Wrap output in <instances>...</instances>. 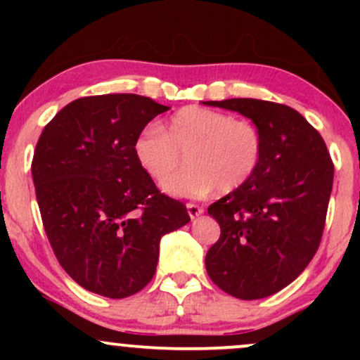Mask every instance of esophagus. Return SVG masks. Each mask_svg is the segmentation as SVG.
<instances>
[{
  "mask_svg": "<svg viewBox=\"0 0 360 360\" xmlns=\"http://www.w3.org/2000/svg\"><path fill=\"white\" fill-rule=\"evenodd\" d=\"M186 208H188V214H189V217H191V218L200 217V214L205 212V210L201 208L200 205H196V203H188V205H186Z\"/></svg>",
  "mask_w": 360,
  "mask_h": 360,
  "instance_id": "obj_1",
  "label": "esophagus"
}]
</instances>
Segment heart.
<instances>
[{
  "mask_svg": "<svg viewBox=\"0 0 360 360\" xmlns=\"http://www.w3.org/2000/svg\"><path fill=\"white\" fill-rule=\"evenodd\" d=\"M262 135L254 123L205 106H186L162 130L148 127L135 139L140 167L164 183L186 155L192 166L164 184L176 196H205L213 189L232 193L252 179L262 159Z\"/></svg>",
  "mask_w": 360,
  "mask_h": 360,
  "instance_id": "heart-1",
  "label": "heart"
}]
</instances>
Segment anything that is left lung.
<instances>
[{
  "label": "left lung",
  "mask_w": 360,
  "mask_h": 360,
  "mask_svg": "<svg viewBox=\"0 0 360 360\" xmlns=\"http://www.w3.org/2000/svg\"><path fill=\"white\" fill-rule=\"evenodd\" d=\"M205 105L250 118L264 143L249 183L208 206L221 233L206 254V272L235 298H267L298 278L316 254L333 162L321 135L286 105L252 98Z\"/></svg>",
  "instance_id": "left-lung-1"
}]
</instances>
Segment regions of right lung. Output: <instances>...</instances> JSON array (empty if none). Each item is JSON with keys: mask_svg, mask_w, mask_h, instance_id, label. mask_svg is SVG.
<instances>
[{"mask_svg": "<svg viewBox=\"0 0 360 360\" xmlns=\"http://www.w3.org/2000/svg\"><path fill=\"white\" fill-rule=\"evenodd\" d=\"M169 106L139 94L69 103L44 128L32 176L53 254L79 286L128 298L154 278L162 235L191 218L157 189L135 139Z\"/></svg>", "mask_w": 360, "mask_h": 360, "instance_id": "add662e5", "label": "right lung"}]
</instances>
